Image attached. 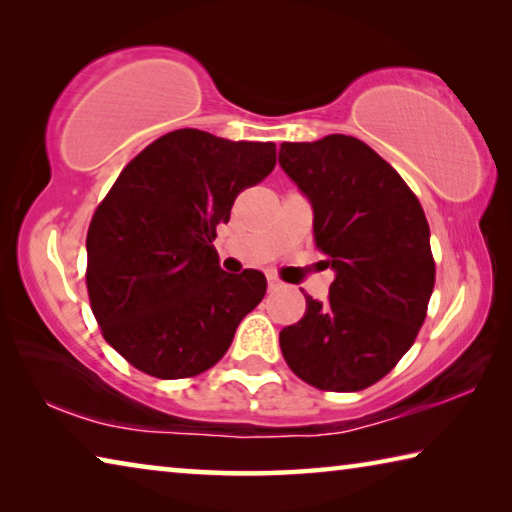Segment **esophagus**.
I'll return each mask as SVG.
<instances>
[{
  "label": "esophagus",
  "mask_w": 512,
  "mask_h": 512,
  "mask_svg": "<svg viewBox=\"0 0 512 512\" xmlns=\"http://www.w3.org/2000/svg\"><path fill=\"white\" fill-rule=\"evenodd\" d=\"M280 287H282L280 280H275V277H268V291H277Z\"/></svg>",
  "instance_id": "esophagus-1"
}]
</instances>
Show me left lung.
<instances>
[{
	"mask_svg": "<svg viewBox=\"0 0 512 512\" xmlns=\"http://www.w3.org/2000/svg\"><path fill=\"white\" fill-rule=\"evenodd\" d=\"M280 167L314 210L329 300L280 332L289 368L320 391H363L391 372L427 316L436 280L429 223L391 164L350 135L284 142Z\"/></svg>",
	"mask_w": 512,
	"mask_h": 512,
	"instance_id": "left-lung-1",
	"label": "left lung"
}]
</instances>
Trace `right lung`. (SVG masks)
Here are the masks:
<instances>
[{
    "label": "right lung",
    "instance_id": "obj_1",
    "mask_svg": "<svg viewBox=\"0 0 512 512\" xmlns=\"http://www.w3.org/2000/svg\"><path fill=\"white\" fill-rule=\"evenodd\" d=\"M273 167V142L180 128L119 173L92 216L85 280L103 339L137 370L201 375L262 302L264 273H225L212 241L241 189Z\"/></svg>",
    "mask_w": 512,
    "mask_h": 512
}]
</instances>
